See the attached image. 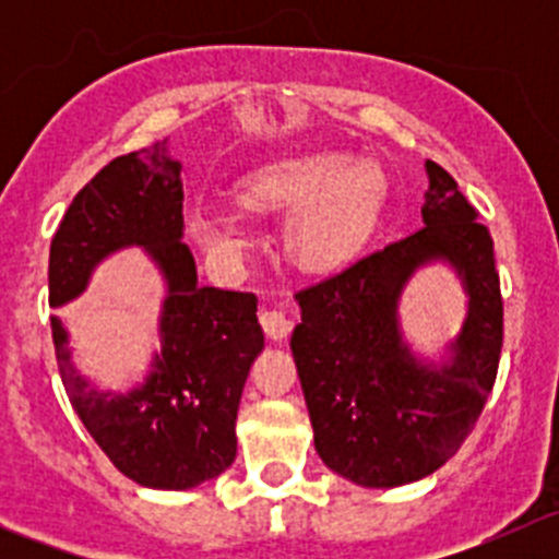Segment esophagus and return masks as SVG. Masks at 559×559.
<instances>
[{"label":"esophagus","instance_id":"1","mask_svg":"<svg viewBox=\"0 0 559 559\" xmlns=\"http://www.w3.org/2000/svg\"><path fill=\"white\" fill-rule=\"evenodd\" d=\"M259 324H262L264 335L270 341H284L292 332V319L284 311H278V308H267V311L259 313Z\"/></svg>","mask_w":559,"mask_h":559}]
</instances>
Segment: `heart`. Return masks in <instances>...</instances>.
<instances>
[{"label":"heart","mask_w":559,"mask_h":559,"mask_svg":"<svg viewBox=\"0 0 559 559\" xmlns=\"http://www.w3.org/2000/svg\"><path fill=\"white\" fill-rule=\"evenodd\" d=\"M240 202L248 211H289L286 257L308 273H330L352 262L379 227L386 180L379 167L346 154H302L275 159L243 175ZM191 233L207 251L235 253L246 229L235 213L205 205L191 216Z\"/></svg>","instance_id":"heart-1"}]
</instances>
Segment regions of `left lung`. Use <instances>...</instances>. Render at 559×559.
I'll list each match as a JSON object with an SVG mask.
<instances>
[{
    "label": "left lung",
    "mask_w": 559,
    "mask_h": 559,
    "mask_svg": "<svg viewBox=\"0 0 559 559\" xmlns=\"http://www.w3.org/2000/svg\"><path fill=\"white\" fill-rule=\"evenodd\" d=\"M425 227L297 292L302 321L292 354L324 465L359 487L430 476L465 443L498 376L503 297L492 235L456 180L427 162ZM447 258L468 316L443 366H421L402 343L396 300L416 266Z\"/></svg>",
    "instance_id": "left-lung-1"
}]
</instances>
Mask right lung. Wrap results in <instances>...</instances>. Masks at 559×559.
Segmentation results:
<instances>
[{
	"mask_svg": "<svg viewBox=\"0 0 559 559\" xmlns=\"http://www.w3.org/2000/svg\"><path fill=\"white\" fill-rule=\"evenodd\" d=\"M165 143L118 156L78 191L50 240L48 302L75 300L118 248L143 246L154 257L167 281L162 348L138 386L83 379L59 316L50 330L67 397L112 465L143 487L191 489L235 462L240 394L264 335L257 295L197 284L194 257L180 243V165Z\"/></svg>",
	"mask_w": 559,
	"mask_h": 559,
	"instance_id": "obj_1",
	"label": "right lung"
}]
</instances>
